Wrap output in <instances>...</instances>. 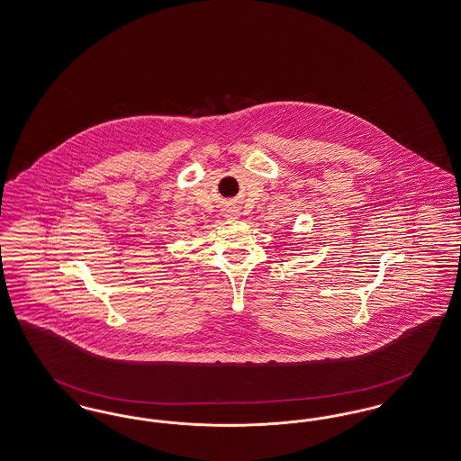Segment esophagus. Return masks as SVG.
<instances>
[{"mask_svg":"<svg viewBox=\"0 0 461 461\" xmlns=\"http://www.w3.org/2000/svg\"><path fill=\"white\" fill-rule=\"evenodd\" d=\"M231 216H237V211H235V214H231Z\"/></svg>","mask_w":461,"mask_h":461,"instance_id":"34e87169","label":"esophagus"}]
</instances>
